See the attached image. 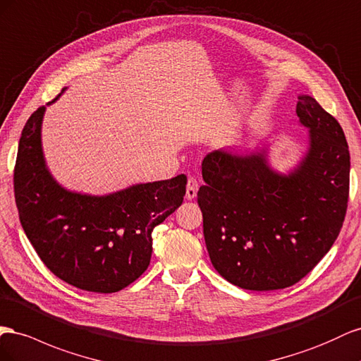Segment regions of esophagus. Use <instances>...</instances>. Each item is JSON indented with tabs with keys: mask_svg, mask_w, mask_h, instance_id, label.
I'll return each mask as SVG.
<instances>
[{
	"mask_svg": "<svg viewBox=\"0 0 361 361\" xmlns=\"http://www.w3.org/2000/svg\"><path fill=\"white\" fill-rule=\"evenodd\" d=\"M198 188H200V184H198L197 178L189 177V180H188V188H186V198H188V200H193L195 197H197Z\"/></svg>",
	"mask_w": 361,
	"mask_h": 361,
	"instance_id": "obj_1",
	"label": "esophagus"
}]
</instances>
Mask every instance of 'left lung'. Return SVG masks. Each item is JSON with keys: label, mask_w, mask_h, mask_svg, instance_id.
Here are the masks:
<instances>
[{"label": "left lung", "mask_w": 361, "mask_h": 361, "mask_svg": "<svg viewBox=\"0 0 361 361\" xmlns=\"http://www.w3.org/2000/svg\"><path fill=\"white\" fill-rule=\"evenodd\" d=\"M296 115L308 147L287 173L269 164L267 147L214 149L202 160L198 205L212 264L246 290L293 286L322 260L345 221L349 149L341 123L310 95Z\"/></svg>", "instance_id": "1"}]
</instances>
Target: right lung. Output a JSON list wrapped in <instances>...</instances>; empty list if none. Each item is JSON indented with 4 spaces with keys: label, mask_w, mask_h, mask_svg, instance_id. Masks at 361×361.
<instances>
[{
    "label": "right lung",
    "mask_w": 361,
    "mask_h": 361,
    "mask_svg": "<svg viewBox=\"0 0 361 361\" xmlns=\"http://www.w3.org/2000/svg\"><path fill=\"white\" fill-rule=\"evenodd\" d=\"M45 110L39 107L28 118L19 139L13 186L20 225L40 260L60 280L87 292H119L147 271L152 230L181 205L186 175L101 197L71 192L47 166Z\"/></svg>",
    "instance_id": "add662e5"
}]
</instances>
